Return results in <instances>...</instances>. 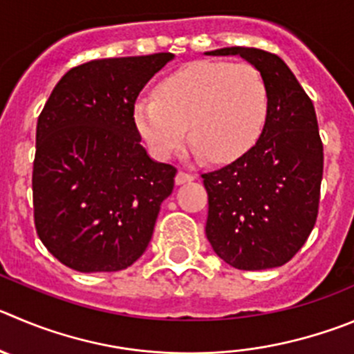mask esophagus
<instances>
[{
	"mask_svg": "<svg viewBox=\"0 0 354 354\" xmlns=\"http://www.w3.org/2000/svg\"><path fill=\"white\" fill-rule=\"evenodd\" d=\"M194 178H196V174L187 173V171H178L174 181H176V185H183V183H188V181H192Z\"/></svg>",
	"mask_w": 354,
	"mask_h": 354,
	"instance_id": "esophagus-1",
	"label": "esophagus"
}]
</instances>
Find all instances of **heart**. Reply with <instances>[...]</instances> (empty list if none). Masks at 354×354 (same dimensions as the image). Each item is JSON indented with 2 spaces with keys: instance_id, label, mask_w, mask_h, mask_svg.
<instances>
[{
  "instance_id": "heart-1",
  "label": "heart",
  "mask_w": 354,
  "mask_h": 354,
  "mask_svg": "<svg viewBox=\"0 0 354 354\" xmlns=\"http://www.w3.org/2000/svg\"><path fill=\"white\" fill-rule=\"evenodd\" d=\"M267 106L266 84L253 66L204 61L158 82L153 95L134 102L132 117L158 160L183 147L188 127L197 157L232 162L257 143Z\"/></svg>"
}]
</instances>
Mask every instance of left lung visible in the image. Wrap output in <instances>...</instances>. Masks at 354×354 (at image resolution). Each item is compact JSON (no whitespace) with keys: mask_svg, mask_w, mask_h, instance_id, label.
<instances>
[{"mask_svg":"<svg viewBox=\"0 0 354 354\" xmlns=\"http://www.w3.org/2000/svg\"><path fill=\"white\" fill-rule=\"evenodd\" d=\"M209 55H241L260 71L267 118L255 147L229 166L203 174L206 236L223 262L241 270L285 266L311 230L319 207L323 143L313 101L281 57L229 47Z\"/></svg>","mask_w":354,"mask_h":354,"instance_id":"obj_1","label":"left lung"}]
</instances>
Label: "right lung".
<instances>
[{"label": "right lung", "mask_w": 354, "mask_h": 354, "mask_svg": "<svg viewBox=\"0 0 354 354\" xmlns=\"http://www.w3.org/2000/svg\"><path fill=\"white\" fill-rule=\"evenodd\" d=\"M169 52L88 61L59 80L36 125L39 241L78 272L127 269L147 250L176 167L141 147L132 108Z\"/></svg>", "instance_id": "1"}]
</instances>
